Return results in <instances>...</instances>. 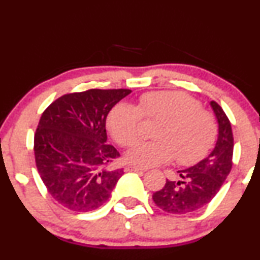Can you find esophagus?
Listing matches in <instances>:
<instances>
[{
	"instance_id": "1",
	"label": "esophagus",
	"mask_w": 260,
	"mask_h": 260,
	"mask_svg": "<svg viewBox=\"0 0 260 260\" xmlns=\"http://www.w3.org/2000/svg\"><path fill=\"white\" fill-rule=\"evenodd\" d=\"M124 172H145V170L136 167V166H126V167H124Z\"/></svg>"
}]
</instances>
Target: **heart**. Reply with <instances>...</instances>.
<instances>
[{"label":"heart","mask_w":260,"mask_h":260,"mask_svg":"<svg viewBox=\"0 0 260 260\" xmlns=\"http://www.w3.org/2000/svg\"><path fill=\"white\" fill-rule=\"evenodd\" d=\"M143 117L161 120L154 132V142L137 144L126 158L140 167H154L173 161L192 165L208 154L218 133L211 112L186 93L158 90L140 96L138 106L117 104L108 116V128L121 146H132L142 136Z\"/></svg>","instance_id":"obj_1"}]
</instances>
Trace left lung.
<instances>
[{"mask_svg": "<svg viewBox=\"0 0 260 260\" xmlns=\"http://www.w3.org/2000/svg\"><path fill=\"white\" fill-rule=\"evenodd\" d=\"M218 121V139L207 157L186 170L178 171L179 180H166L152 200L165 212L185 214L208 205L220 190L233 167L234 137L231 123L220 105L211 102Z\"/></svg>", "mask_w": 260, "mask_h": 260, "instance_id": "8db88e82", "label": "left lung"}]
</instances>
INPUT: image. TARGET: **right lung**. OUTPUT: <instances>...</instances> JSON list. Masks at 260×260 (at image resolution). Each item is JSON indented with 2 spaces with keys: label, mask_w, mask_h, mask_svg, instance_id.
Instances as JSON below:
<instances>
[{
  "label": "right lung",
  "mask_w": 260,
  "mask_h": 260,
  "mask_svg": "<svg viewBox=\"0 0 260 260\" xmlns=\"http://www.w3.org/2000/svg\"><path fill=\"white\" fill-rule=\"evenodd\" d=\"M129 89H88L58 98L43 111L34 138L36 167L51 196L65 208L104 205L123 174L109 170L120 156L106 144V116Z\"/></svg>",
  "instance_id": "1"
}]
</instances>
